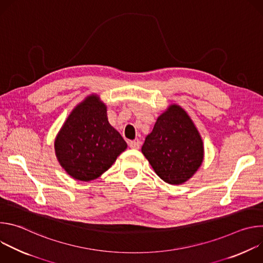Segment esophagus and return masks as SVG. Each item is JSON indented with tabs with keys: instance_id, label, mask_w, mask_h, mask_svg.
I'll return each instance as SVG.
<instances>
[{
	"instance_id": "esophagus-1",
	"label": "esophagus",
	"mask_w": 263,
	"mask_h": 263,
	"mask_svg": "<svg viewBox=\"0 0 263 263\" xmlns=\"http://www.w3.org/2000/svg\"><path fill=\"white\" fill-rule=\"evenodd\" d=\"M129 146L133 149H138L140 147V141L138 140H133V141H130L129 142Z\"/></svg>"
}]
</instances>
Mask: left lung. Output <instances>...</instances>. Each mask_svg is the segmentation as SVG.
<instances>
[{"instance_id":"left-lung-1","label":"left lung","mask_w":263,"mask_h":263,"mask_svg":"<svg viewBox=\"0 0 263 263\" xmlns=\"http://www.w3.org/2000/svg\"><path fill=\"white\" fill-rule=\"evenodd\" d=\"M141 152L164 182L179 185L190 180L201 166L204 143L187 112L172 104L158 117Z\"/></svg>"}]
</instances>
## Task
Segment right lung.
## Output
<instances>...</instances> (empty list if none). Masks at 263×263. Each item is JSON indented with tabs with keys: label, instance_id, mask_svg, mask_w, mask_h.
Listing matches in <instances>:
<instances>
[{
	"label": "right lung",
	"instance_id": "add662e5",
	"mask_svg": "<svg viewBox=\"0 0 263 263\" xmlns=\"http://www.w3.org/2000/svg\"><path fill=\"white\" fill-rule=\"evenodd\" d=\"M54 146L63 170L73 179L88 182L116 162L127 142L109 124L107 106L92 93L72 109Z\"/></svg>",
	"mask_w": 263,
	"mask_h": 263
}]
</instances>
